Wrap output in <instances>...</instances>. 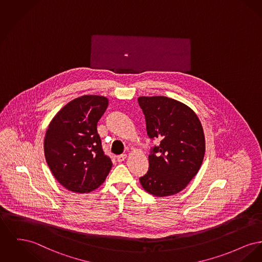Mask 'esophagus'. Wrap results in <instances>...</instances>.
<instances>
[{
  "mask_svg": "<svg viewBox=\"0 0 262 262\" xmlns=\"http://www.w3.org/2000/svg\"><path fill=\"white\" fill-rule=\"evenodd\" d=\"M124 159H126V154H122V155L117 156V161L118 162H123Z\"/></svg>",
  "mask_w": 262,
  "mask_h": 262,
  "instance_id": "esophagus-1",
  "label": "esophagus"
}]
</instances>
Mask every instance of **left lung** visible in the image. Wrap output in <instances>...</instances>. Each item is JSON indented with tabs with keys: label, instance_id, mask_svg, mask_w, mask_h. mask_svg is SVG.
Instances as JSON below:
<instances>
[{
	"label": "left lung",
	"instance_id": "8db88e82",
	"mask_svg": "<svg viewBox=\"0 0 262 262\" xmlns=\"http://www.w3.org/2000/svg\"><path fill=\"white\" fill-rule=\"evenodd\" d=\"M150 139H159L148 156L149 169L139 178L142 188L155 197L184 190L200 169L205 135L196 113L183 103L164 96L139 97Z\"/></svg>",
	"mask_w": 262,
	"mask_h": 262
}]
</instances>
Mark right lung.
I'll list each match as a JSON object with an SVG mask.
<instances>
[{
  "label": "right lung",
  "instance_id": "obj_1",
  "mask_svg": "<svg viewBox=\"0 0 262 262\" xmlns=\"http://www.w3.org/2000/svg\"><path fill=\"white\" fill-rule=\"evenodd\" d=\"M108 105L104 96L85 95L65 105L48 124L43 144L47 165L69 191H94L112 168L97 132V123Z\"/></svg>",
  "mask_w": 262,
  "mask_h": 262
}]
</instances>
